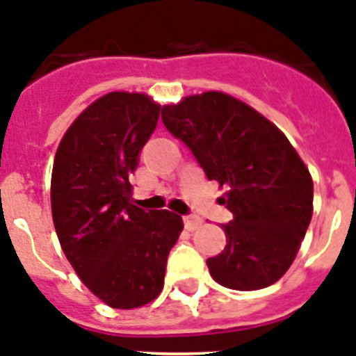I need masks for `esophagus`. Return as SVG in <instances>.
<instances>
[{
  "mask_svg": "<svg viewBox=\"0 0 356 356\" xmlns=\"http://www.w3.org/2000/svg\"><path fill=\"white\" fill-rule=\"evenodd\" d=\"M202 220L199 219V217H195V215H188V217H184V228L188 229V232H195V229L201 228Z\"/></svg>",
  "mask_w": 356,
  "mask_h": 356,
  "instance_id": "1",
  "label": "esophagus"
}]
</instances>
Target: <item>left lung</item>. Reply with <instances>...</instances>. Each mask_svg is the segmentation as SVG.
<instances>
[{
	"mask_svg": "<svg viewBox=\"0 0 356 356\" xmlns=\"http://www.w3.org/2000/svg\"><path fill=\"white\" fill-rule=\"evenodd\" d=\"M163 122L210 181L226 186V246L206 261L215 282L253 291L275 284L297 257L313 215V179L270 119L224 92L164 104Z\"/></svg>",
	"mask_w": 356,
	"mask_h": 356,
	"instance_id": "obj_1",
	"label": "left lung"
}]
</instances>
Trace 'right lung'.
I'll use <instances>...</instances> for the list:
<instances>
[{
	"instance_id": "right-lung-1",
	"label": "right lung",
	"mask_w": 356,
	"mask_h": 356,
	"mask_svg": "<svg viewBox=\"0 0 356 356\" xmlns=\"http://www.w3.org/2000/svg\"><path fill=\"white\" fill-rule=\"evenodd\" d=\"M161 104L139 92H110L86 106L54 157L50 202L63 253L106 306L134 309L159 297L184 224L168 210L132 202L128 175L154 134Z\"/></svg>"
}]
</instances>
